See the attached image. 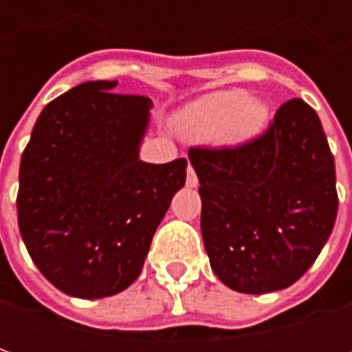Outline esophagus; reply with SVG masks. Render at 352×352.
<instances>
[{
  "label": "esophagus",
  "instance_id": "1",
  "mask_svg": "<svg viewBox=\"0 0 352 352\" xmlns=\"http://www.w3.org/2000/svg\"><path fill=\"white\" fill-rule=\"evenodd\" d=\"M198 175H196V171H194V168L192 166H188V175H186V184L190 186V188H194V186H198Z\"/></svg>",
  "mask_w": 352,
  "mask_h": 352
}]
</instances>
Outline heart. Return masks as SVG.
Wrapping results in <instances>:
<instances>
[{
    "label": "heart",
    "instance_id": "obj_1",
    "mask_svg": "<svg viewBox=\"0 0 352 352\" xmlns=\"http://www.w3.org/2000/svg\"><path fill=\"white\" fill-rule=\"evenodd\" d=\"M267 120V107L241 90L207 94L179 115L181 130L194 139L237 145L254 138Z\"/></svg>",
    "mask_w": 352,
    "mask_h": 352
}]
</instances>
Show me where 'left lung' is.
Instances as JSON below:
<instances>
[{
    "instance_id": "obj_1",
    "label": "left lung",
    "mask_w": 352,
    "mask_h": 352,
    "mask_svg": "<svg viewBox=\"0 0 352 352\" xmlns=\"http://www.w3.org/2000/svg\"><path fill=\"white\" fill-rule=\"evenodd\" d=\"M201 236L214 275L237 292L290 287L309 270L338 214L336 166L317 113L285 101L264 133L236 146H190Z\"/></svg>"
}]
</instances>
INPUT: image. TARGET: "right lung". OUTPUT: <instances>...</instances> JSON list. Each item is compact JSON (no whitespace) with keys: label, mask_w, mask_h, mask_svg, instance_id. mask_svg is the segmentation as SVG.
Wrapping results in <instances>:
<instances>
[{"label":"right lung","mask_w":352,"mask_h":352,"mask_svg":"<svg viewBox=\"0 0 352 352\" xmlns=\"http://www.w3.org/2000/svg\"><path fill=\"white\" fill-rule=\"evenodd\" d=\"M90 80L43 109L20 160L19 228L34 264L65 294L96 300L138 279L186 158L139 160L151 100Z\"/></svg>","instance_id":"add662e5"}]
</instances>
